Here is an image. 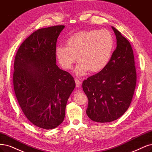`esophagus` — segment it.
Wrapping results in <instances>:
<instances>
[{"mask_svg": "<svg viewBox=\"0 0 152 152\" xmlns=\"http://www.w3.org/2000/svg\"><path fill=\"white\" fill-rule=\"evenodd\" d=\"M75 83H76V87H80V86L81 85V82L80 80L78 79H75Z\"/></svg>", "mask_w": 152, "mask_h": 152, "instance_id": "1", "label": "esophagus"}]
</instances>
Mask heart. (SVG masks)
<instances>
[{
	"label": "heart",
	"instance_id": "1",
	"mask_svg": "<svg viewBox=\"0 0 152 152\" xmlns=\"http://www.w3.org/2000/svg\"><path fill=\"white\" fill-rule=\"evenodd\" d=\"M114 45L113 36L106 29L83 30L68 38L66 46H56L55 54L65 70H71L79 60L75 74L82 76L88 70L92 73L102 70L111 58Z\"/></svg>",
	"mask_w": 152,
	"mask_h": 152
}]
</instances>
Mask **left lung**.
Masks as SVG:
<instances>
[{"label": "left lung", "mask_w": 152, "mask_h": 152, "mask_svg": "<svg viewBox=\"0 0 152 152\" xmlns=\"http://www.w3.org/2000/svg\"><path fill=\"white\" fill-rule=\"evenodd\" d=\"M117 46L107 66L82 83L88 104L86 113L94 121L108 123L127 111L137 83L133 49L128 40L112 27Z\"/></svg>", "instance_id": "obj_1"}]
</instances>
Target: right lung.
<instances>
[{
    "instance_id": "add662e5",
    "label": "right lung",
    "mask_w": 152,
    "mask_h": 152,
    "mask_svg": "<svg viewBox=\"0 0 152 152\" xmlns=\"http://www.w3.org/2000/svg\"><path fill=\"white\" fill-rule=\"evenodd\" d=\"M64 25L34 31L15 56L13 86L26 117L36 126L53 129L64 121L65 107L75 87L70 74L56 65V41Z\"/></svg>"
}]
</instances>
